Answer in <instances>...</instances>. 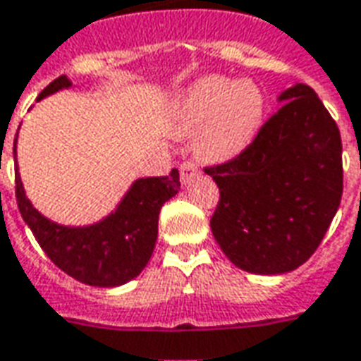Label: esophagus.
Here are the masks:
<instances>
[{
	"instance_id": "esophagus-1",
	"label": "esophagus",
	"mask_w": 361,
	"mask_h": 361,
	"mask_svg": "<svg viewBox=\"0 0 361 361\" xmlns=\"http://www.w3.org/2000/svg\"><path fill=\"white\" fill-rule=\"evenodd\" d=\"M196 175H198V167H196L194 163L185 161V163L180 165V183H183V185H188Z\"/></svg>"
}]
</instances>
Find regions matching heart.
<instances>
[{"mask_svg": "<svg viewBox=\"0 0 361 361\" xmlns=\"http://www.w3.org/2000/svg\"><path fill=\"white\" fill-rule=\"evenodd\" d=\"M267 99L250 81L208 75L186 87L173 103V118L183 130H194L196 153L212 163H226L249 147L262 126Z\"/></svg>", "mask_w": 361, "mask_h": 361, "instance_id": "1", "label": "heart"}]
</instances>
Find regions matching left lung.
Masks as SVG:
<instances>
[{
  "instance_id": "1",
  "label": "left lung",
  "mask_w": 361,
  "mask_h": 361,
  "mask_svg": "<svg viewBox=\"0 0 361 361\" xmlns=\"http://www.w3.org/2000/svg\"><path fill=\"white\" fill-rule=\"evenodd\" d=\"M278 103L239 157L206 169L219 188L212 233L250 274H286L309 260L342 198V142L321 99L295 83Z\"/></svg>"
}]
</instances>
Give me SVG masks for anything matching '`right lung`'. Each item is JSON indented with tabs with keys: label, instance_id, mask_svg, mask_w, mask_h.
I'll return each mask as SVG.
<instances>
[{
	"label": "right lung",
	"instance_id": "1",
	"mask_svg": "<svg viewBox=\"0 0 361 361\" xmlns=\"http://www.w3.org/2000/svg\"><path fill=\"white\" fill-rule=\"evenodd\" d=\"M70 87L71 81L66 75L54 79L37 101ZM13 157L17 161V137L13 142ZM178 188L176 169L167 176L137 178L109 216L91 226L71 227L48 219L30 204L19 167H15L17 206L38 245L66 274L97 288H116L140 276L155 249L161 206Z\"/></svg>",
	"mask_w": 361,
	"mask_h": 361
}]
</instances>
